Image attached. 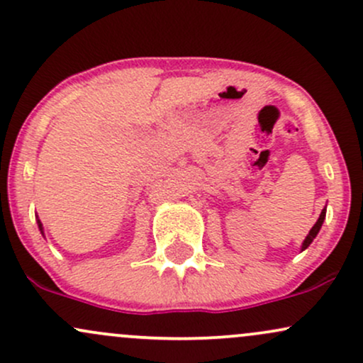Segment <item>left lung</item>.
<instances>
[{
    "label": "left lung",
    "instance_id": "left-lung-1",
    "mask_svg": "<svg viewBox=\"0 0 363 363\" xmlns=\"http://www.w3.org/2000/svg\"><path fill=\"white\" fill-rule=\"evenodd\" d=\"M324 218H326V208H324V210L320 211V215H319L318 222L314 223V227L311 228L309 235H307V237H306V240H303V244H302V251H303V249H307V247H309L312 240L315 239V235H318V232L320 230V227H323V222H324Z\"/></svg>",
    "mask_w": 363,
    "mask_h": 363
}]
</instances>
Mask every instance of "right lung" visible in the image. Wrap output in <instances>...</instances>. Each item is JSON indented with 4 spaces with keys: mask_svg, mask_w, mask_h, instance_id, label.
Instances as JSON below:
<instances>
[{
    "mask_svg": "<svg viewBox=\"0 0 363 363\" xmlns=\"http://www.w3.org/2000/svg\"><path fill=\"white\" fill-rule=\"evenodd\" d=\"M39 227H40V230H43V225H40V222H39Z\"/></svg>",
    "mask_w": 363,
    "mask_h": 363,
    "instance_id": "obj_1",
    "label": "right lung"
}]
</instances>
